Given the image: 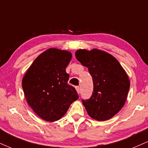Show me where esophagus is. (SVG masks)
Returning <instances> with one entry per match:
<instances>
[{"mask_svg":"<svg viewBox=\"0 0 148 148\" xmlns=\"http://www.w3.org/2000/svg\"><path fill=\"white\" fill-rule=\"evenodd\" d=\"M76 91H77V93H78V94H79L80 92V87H76Z\"/></svg>","mask_w":148,"mask_h":148,"instance_id":"esophagus-1","label":"esophagus"}]
</instances>
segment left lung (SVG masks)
<instances>
[{
	"mask_svg": "<svg viewBox=\"0 0 148 148\" xmlns=\"http://www.w3.org/2000/svg\"><path fill=\"white\" fill-rule=\"evenodd\" d=\"M75 56L93 78L92 96L82 100L88 115L98 121L112 118L123 108L128 96L130 80L126 71L113 55L103 50L79 49Z\"/></svg>",
	"mask_w": 148,
	"mask_h": 148,
	"instance_id": "left-lung-1",
	"label": "left lung"
}]
</instances>
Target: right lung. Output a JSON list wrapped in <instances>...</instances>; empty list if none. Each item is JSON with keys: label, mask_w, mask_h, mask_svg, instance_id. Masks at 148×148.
Returning a JSON list of instances; mask_svg holds the SVG:
<instances>
[{"label": "right lung", "mask_w": 148, "mask_h": 148, "mask_svg": "<svg viewBox=\"0 0 148 148\" xmlns=\"http://www.w3.org/2000/svg\"><path fill=\"white\" fill-rule=\"evenodd\" d=\"M72 57L67 50L49 48L35 59L22 78L27 103L45 121L60 119L78 98L75 88L68 85L65 71Z\"/></svg>", "instance_id": "1"}]
</instances>
